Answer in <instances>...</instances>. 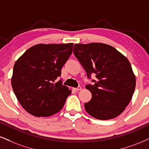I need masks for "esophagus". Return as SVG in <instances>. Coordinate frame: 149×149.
<instances>
[{"label": "esophagus", "instance_id": "esophagus-1", "mask_svg": "<svg viewBox=\"0 0 149 149\" xmlns=\"http://www.w3.org/2000/svg\"><path fill=\"white\" fill-rule=\"evenodd\" d=\"M82 89V87H80V86H78V87H76V88H73V89H74L75 91H76V92H78V91H79V90H80V89Z\"/></svg>", "mask_w": 149, "mask_h": 149}]
</instances>
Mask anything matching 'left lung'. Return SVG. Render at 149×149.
<instances>
[{
	"instance_id": "8db88e82",
	"label": "left lung",
	"mask_w": 149,
	"mask_h": 149,
	"mask_svg": "<svg viewBox=\"0 0 149 149\" xmlns=\"http://www.w3.org/2000/svg\"><path fill=\"white\" fill-rule=\"evenodd\" d=\"M73 53L85 69L88 79L95 75L94 84L86 85L92 99L85 103L87 112L96 119L107 120L119 115L130 103L136 80L131 65L116 48L102 43L76 44Z\"/></svg>"
}]
</instances>
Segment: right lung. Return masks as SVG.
Returning <instances> with one entry per match:
<instances>
[{
  "instance_id": "obj_1",
  "label": "right lung",
  "mask_w": 149,
  "mask_h": 149,
  "mask_svg": "<svg viewBox=\"0 0 149 149\" xmlns=\"http://www.w3.org/2000/svg\"><path fill=\"white\" fill-rule=\"evenodd\" d=\"M73 44H37L15 62L12 86L18 101L35 116H51L62 110L71 90L62 85L61 70Z\"/></svg>"
}]
</instances>
